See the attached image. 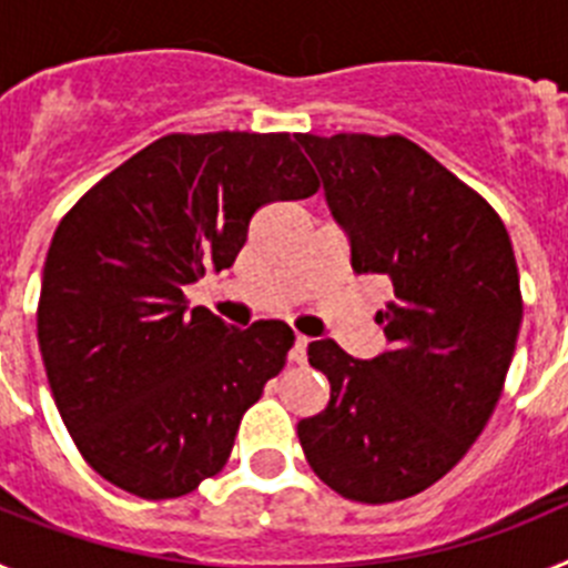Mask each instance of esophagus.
Masks as SVG:
<instances>
[{
	"label": "esophagus",
	"mask_w": 568,
	"mask_h": 568,
	"mask_svg": "<svg viewBox=\"0 0 568 568\" xmlns=\"http://www.w3.org/2000/svg\"><path fill=\"white\" fill-rule=\"evenodd\" d=\"M307 344H310V338H304V335H295V344L290 346V361H293V364H304V361H307Z\"/></svg>",
	"instance_id": "obj_1"
}]
</instances>
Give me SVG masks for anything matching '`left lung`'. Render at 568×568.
I'll return each instance as SVG.
<instances>
[{"instance_id":"left-lung-1","label":"left lung","mask_w":568,"mask_h":568,"mask_svg":"<svg viewBox=\"0 0 568 568\" xmlns=\"http://www.w3.org/2000/svg\"><path fill=\"white\" fill-rule=\"evenodd\" d=\"M358 275H386V349L307 346L329 378L298 424L310 466L341 498L393 504L440 480L484 433L518 341L524 301L500 215L404 135L301 133Z\"/></svg>"}]
</instances>
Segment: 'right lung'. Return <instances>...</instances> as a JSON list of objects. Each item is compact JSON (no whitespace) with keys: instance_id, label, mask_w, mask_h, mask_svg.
<instances>
[{"instance_id":"obj_1","label":"right lung","mask_w":568,"mask_h":568,"mask_svg":"<svg viewBox=\"0 0 568 568\" xmlns=\"http://www.w3.org/2000/svg\"><path fill=\"white\" fill-rule=\"evenodd\" d=\"M318 190L298 133H173L59 222L39 349L82 458L135 498H182L230 458L241 415L284 369V321L235 329L184 290L233 267L250 219Z\"/></svg>"}]
</instances>
